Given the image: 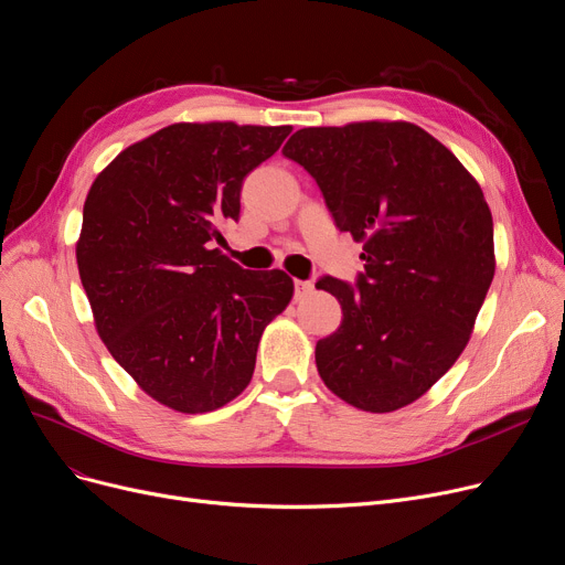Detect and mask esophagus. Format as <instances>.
<instances>
[{
    "instance_id": "1",
    "label": "esophagus",
    "mask_w": 565,
    "mask_h": 565,
    "mask_svg": "<svg viewBox=\"0 0 565 565\" xmlns=\"http://www.w3.org/2000/svg\"><path fill=\"white\" fill-rule=\"evenodd\" d=\"M292 286H295V298H298V300H302V298H307V295L313 292V284H311V281L295 279Z\"/></svg>"
}]
</instances>
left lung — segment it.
<instances>
[{
    "label": "left lung",
    "mask_w": 565,
    "mask_h": 565,
    "mask_svg": "<svg viewBox=\"0 0 565 565\" xmlns=\"http://www.w3.org/2000/svg\"><path fill=\"white\" fill-rule=\"evenodd\" d=\"M305 167L343 233L364 243L354 284L322 275L341 328L316 343L328 387L366 412L424 396L465 350L494 277L492 215L458 158L414 124L302 128Z\"/></svg>",
    "instance_id": "left-lung-1"
}]
</instances>
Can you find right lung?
Listing matches in <instances>:
<instances>
[{
    "label": "right lung",
    "mask_w": 565,
    "mask_h": 565,
    "mask_svg": "<svg viewBox=\"0 0 565 565\" xmlns=\"http://www.w3.org/2000/svg\"><path fill=\"white\" fill-rule=\"evenodd\" d=\"M290 130L175 124L128 146L88 190L77 267L98 334L175 412L241 394L265 324L292 298L281 270H245L215 249L217 226L241 217L247 173Z\"/></svg>",
    "instance_id": "right-lung-1"
}]
</instances>
